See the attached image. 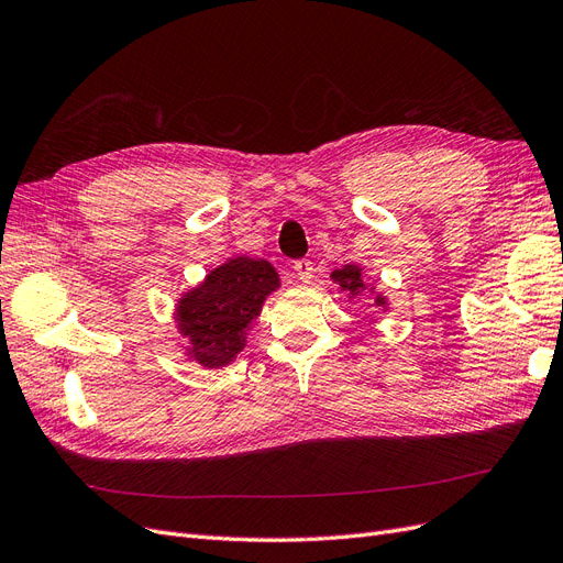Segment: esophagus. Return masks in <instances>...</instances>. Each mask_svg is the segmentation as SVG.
Wrapping results in <instances>:
<instances>
[{"label":"esophagus","mask_w":563,"mask_h":563,"mask_svg":"<svg viewBox=\"0 0 563 563\" xmlns=\"http://www.w3.org/2000/svg\"><path fill=\"white\" fill-rule=\"evenodd\" d=\"M292 268H295V274H297V278L299 280H303V283H308L313 278V262L311 260H297L295 264H292Z\"/></svg>","instance_id":"34e87169"}]
</instances>
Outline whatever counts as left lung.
<instances>
[{"mask_svg": "<svg viewBox=\"0 0 563 563\" xmlns=\"http://www.w3.org/2000/svg\"><path fill=\"white\" fill-rule=\"evenodd\" d=\"M332 278L343 287V289H351V295L360 292L362 287V278H360V268L357 266H343L341 271H334ZM384 303V299H376V306Z\"/></svg>", "mask_w": 563, "mask_h": 563, "instance_id": "1", "label": "left lung"}]
</instances>
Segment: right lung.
I'll return each mask as SVG.
<instances>
[{
  "mask_svg": "<svg viewBox=\"0 0 563 563\" xmlns=\"http://www.w3.org/2000/svg\"><path fill=\"white\" fill-rule=\"evenodd\" d=\"M278 287L276 268L264 260L235 257L214 268L206 283L185 295L177 308L189 353L206 367H222L245 346L243 332Z\"/></svg>",
  "mask_w": 563,
  "mask_h": 563,
  "instance_id": "right-lung-1",
  "label": "right lung"
}]
</instances>
